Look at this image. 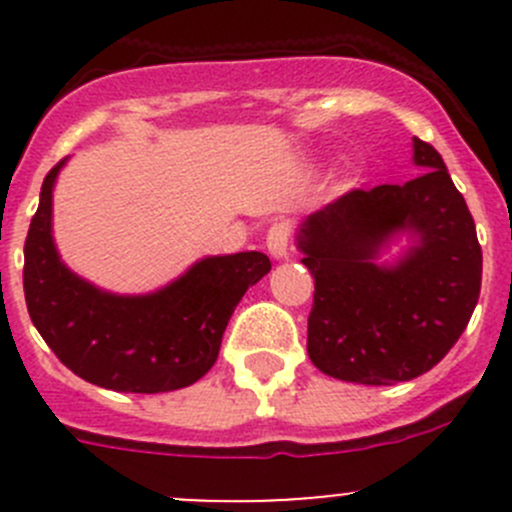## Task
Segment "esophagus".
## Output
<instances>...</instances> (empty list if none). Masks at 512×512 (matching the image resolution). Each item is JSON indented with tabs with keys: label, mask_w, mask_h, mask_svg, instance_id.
<instances>
[{
	"label": "esophagus",
	"mask_w": 512,
	"mask_h": 512,
	"mask_svg": "<svg viewBox=\"0 0 512 512\" xmlns=\"http://www.w3.org/2000/svg\"><path fill=\"white\" fill-rule=\"evenodd\" d=\"M267 250L275 260H285L289 255V227L285 223H275L267 230Z\"/></svg>",
	"instance_id": "esophagus-1"
}]
</instances>
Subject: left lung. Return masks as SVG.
Returning <instances> with one entry per match:
<instances>
[{
	"label": "left lung",
	"mask_w": 512,
	"mask_h": 512,
	"mask_svg": "<svg viewBox=\"0 0 512 512\" xmlns=\"http://www.w3.org/2000/svg\"><path fill=\"white\" fill-rule=\"evenodd\" d=\"M418 178L352 190L297 227L314 277L307 352L322 374L366 386L411 381L466 329L480 294L476 223L438 151L414 138ZM401 236L410 247L383 255Z\"/></svg>",
	"instance_id": "8db88e82"
}]
</instances>
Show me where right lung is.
Returning a JSON list of instances; mask_svg holds the SVG:
<instances>
[{"mask_svg":"<svg viewBox=\"0 0 512 512\" xmlns=\"http://www.w3.org/2000/svg\"><path fill=\"white\" fill-rule=\"evenodd\" d=\"M66 160L44 178L24 242V297L36 332L61 364L101 389L160 394L195 384L218 359L242 294L270 272V257H203L153 292H106L56 250L54 185Z\"/></svg>","mask_w":512,"mask_h":512,"instance_id":"obj_1","label":"right lung"}]
</instances>
